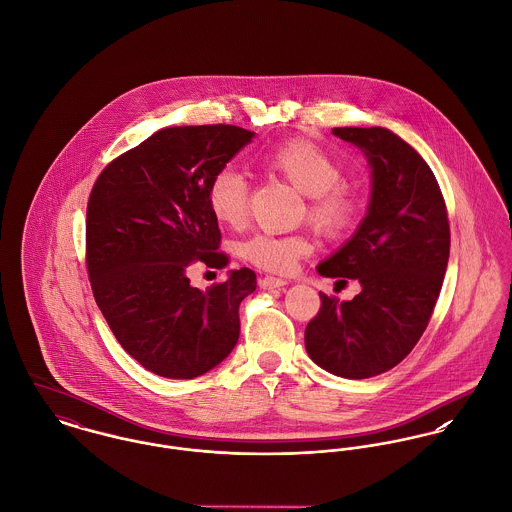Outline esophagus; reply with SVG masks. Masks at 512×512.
<instances>
[{
  "label": "esophagus",
  "instance_id": "34e87169",
  "mask_svg": "<svg viewBox=\"0 0 512 512\" xmlns=\"http://www.w3.org/2000/svg\"><path fill=\"white\" fill-rule=\"evenodd\" d=\"M284 284H286V281H284V279H277V277H261V279H259V286L265 288V290L281 288Z\"/></svg>",
  "mask_w": 512,
  "mask_h": 512
}]
</instances>
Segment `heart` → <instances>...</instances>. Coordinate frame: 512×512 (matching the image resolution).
<instances>
[{"label":"heart","instance_id":"obj_1","mask_svg":"<svg viewBox=\"0 0 512 512\" xmlns=\"http://www.w3.org/2000/svg\"><path fill=\"white\" fill-rule=\"evenodd\" d=\"M263 163L308 196V220L322 233L340 237L355 224L359 198L349 186L341 184L340 161L318 143L310 139L286 141L269 151ZM206 202L222 226H243L249 210L247 178L231 167L220 169L208 184ZM312 249L314 241L304 231L286 235L255 233L239 245V255L267 273L286 275Z\"/></svg>","mask_w":512,"mask_h":512}]
</instances>
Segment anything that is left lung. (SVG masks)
Instances as JSON below:
<instances>
[{
    "mask_svg": "<svg viewBox=\"0 0 512 512\" xmlns=\"http://www.w3.org/2000/svg\"><path fill=\"white\" fill-rule=\"evenodd\" d=\"M357 145L373 176L367 216L318 273L357 279L361 292L340 302L320 292L308 322L310 359L345 379H369L398 365L424 334L450 259V222L426 161L385 127H334Z\"/></svg>",
    "mask_w": 512,
    "mask_h": 512,
    "instance_id": "8db88e82",
    "label": "left lung"
}]
</instances>
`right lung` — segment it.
Wrapping results in <instances>:
<instances>
[{
	"mask_svg": "<svg viewBox=\"0 0 512 512\" xmlns=\"http://www.w3.org/2000/svg\"><path fill=\"white\" fill-rule=\"evenodd\" d=\"M255 137L235 125L153 133L100 172L86 210V267L96 304L121 347L147 371L194 379L239 340V304L257 277L243 267L200 290L194 263L224 269L206 190Z\"/></svg>",
	"mask_w": 512,
	"mask_h": 512,
	"instance_id": "1",
	"label": "right lung"
}]
</instances>
